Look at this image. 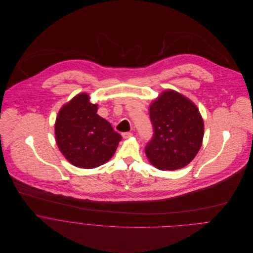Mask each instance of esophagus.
<instances>
[{
    "instance_id": "obj_1",
    "label": "esophagus",
    "mask_w": 253,
    "mask_h": 253,
    "mask_svg": "<svg viewBox=\"0 0 253 253\" xmlns=\"http://www.w3.org/2000/svg\"><path fill=\"white\" fill-rule=\"evenodd\" d=\"M122 135L124 138H129L132 136V133L131 132H124Z\"/></svg>"
}]
</instances>
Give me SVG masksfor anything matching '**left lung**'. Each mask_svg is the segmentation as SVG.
Segmentation results:
<instances>
[{"label":"left lung","mask_w":253,"mask_h":253,"mask_svg":"<svg viewBox=\"0 0 253 253\" xmlns=\"http://www.w3.org/2000/svg\"><path fill=\"white\" fill-rule=\"evenodd\" d=\"M154 133L145 147L150 163L162 170L187 166L201 149L204 121L197 106L174 90H166L149 109Z\"/></svg>","instance_id":"1"}]
</instances>
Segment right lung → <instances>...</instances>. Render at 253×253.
Listing matches in <instances>:
<instances>
[{
	"mask_svg": "<svg viewBox=\"0 0 253 253\" xmlns=\"http://www.w3.org/2000/svg\"><path fill=\"white\" fill-rule=\"evenodd\" d=\"M86 93L76 95L60 109L55 122L56 143L77 168L94 169L113 157L122 136L96 114Z\"/></svg>",
	"mask_w": 253,
	"mask_h": 253,
	"instance_id": "add662e5",
	"label": "right lung"
}]
</instances>
